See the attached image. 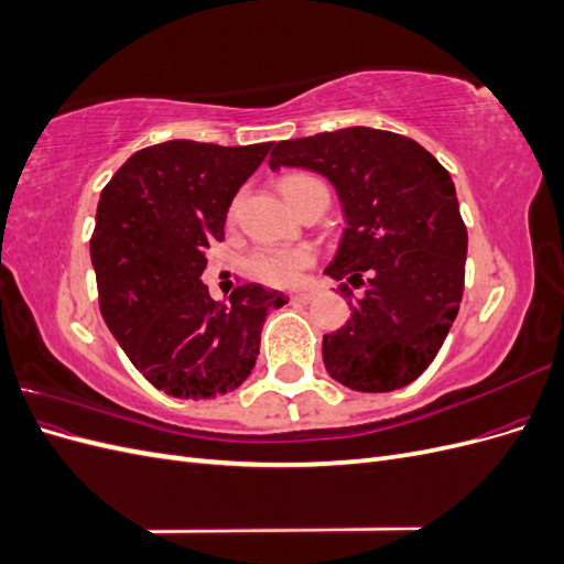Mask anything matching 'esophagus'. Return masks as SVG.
<instances>
[{
  "mask_svg": "<svg viewBox=\"0 0 564 564\" xmlns=\"http://www.w3.org/2000/svg\"><path fill=\"white\" fill-rule=\"evenodd\" d=\"M315 296L311 294V292H299V294H292V296H289V301H292V303H311Z\"/></svg>",
  "mask_w": 564,
  "mask_h": 564,
  "instance_id": "obj_1",
  "label": "esophagus"
}]
</instances>
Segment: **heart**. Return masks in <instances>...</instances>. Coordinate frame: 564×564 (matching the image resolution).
Segmentation results:
<instances>
[{"instance_id": "b5f03b06", "label": "heart", "mask_w": 564, "mask_h": 564, "mask_svg": "<svg viewBox=\"0 0 564 564\" xmlns=\"http://www.w3.org/2000/svg\"><path fill=\"white\" fill-rule=\"evenodd\" d=\"M317 181L308 174H292L282 181V193L289 195L301 183ZM315 263V251L308 245L296 247H261L249 256V270L253 278L270 286H292L303 272Z\"/></svg>"}]
</instances>
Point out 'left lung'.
I'll return each mask as SVG.
<instances>
[{
    "mask_svg": "<svg viewBox=\"0 0 564 564\" xmlns=\"http://www.w3.org/2000/svg\"><path fill=\"white\" fill-rule=\"evenodd\" d=\"M280 166L327 176L344 204L348 228L324 272L344 280L352 315L322 336L329 377L360 392L416 381L464 296L468 232L449 172L416 141L369 127L280 141L270 169Z\"/></svg>",
    "mask_w": 564,
    "mask_h": 564,
    "instance_id": "1",
    "label": "left lung"
}]
</instances>
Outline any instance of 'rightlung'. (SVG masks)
Segmentation results:
<instances>
[{
    "label": "right lung",
    "instance_id": "add662e5",
    "mask_svg": "<svg viewBox=\"0 0 564 564\" xmlns=\"http://www.w3.org/2000/svg\"><path fill=\"white\" fill-rule=\"evenodd\" d=\"M270 148L166 141L133 152L100 193L91 235L100 315L166 395L207 400L242 386L268 311L286 303L259 284L214 301L199 280L232 197Z\"/></svg>",
    "mask_w": 564,
    "mask_h": 564
}]
</instances>
